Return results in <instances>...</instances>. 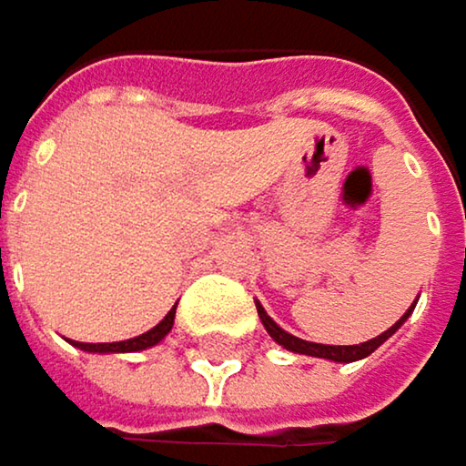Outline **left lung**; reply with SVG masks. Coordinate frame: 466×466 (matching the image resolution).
<instances>
[{"label":"left lung","mask_w":466,"mask_h":466,"mask_svg":"<svg viewBox=\"0 0 466 466\" xmlns=\"http://www.w3.org/2000/svg\"><path fill=\"white\" fill-rule=\"evenodd\" d=\"M415 304L418 301H412V307L388 329V331H382L380 337H374V339H369V342H360V345H318V342H307V339H299V337H293V334H288L285 329H279L271 318H268V312L260 307V301H255V307H258V315H260V323L266 326V331H268V337L277 342V345H282L285 350H290V352H299V355H312V358H326V360H337V363H352V360H360V358H366V355H371L374 350L380 348L382 342H388L399 329H401V323L412 315V309H415Z\"/></svg>","instance_id":"1"}]
</instances>
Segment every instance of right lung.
<instances>
[{"mask_svg": "<svg viewBox=\"0 0 466 466\" xmlns=\"http://www.w3.org/2000/svg\"><path fill=\"white\" fill-rule=\"evenodd\" d=\"M173 320H176V307H173L151 331H146V334H140V337H135V339H124V342H97V345H92V342H73V345L78 350H84V352H100V355H108V352H140V350H148L154 348V345H159V342L170 334Z\"/></svg>", "mask_w": 466, "mask_h": 466, "instance_id": "obj_1", "label": "right lung"}]
</instances>
